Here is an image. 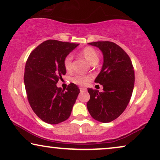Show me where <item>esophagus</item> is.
I'll use <instances>...</instances> for the list:
<instances>
[{
    "label": "esophagus",
    "mask_w": 160,
    "mask_h": 160,
    "mask_svg": "<svg viewBox=\"0 0 160 160\" xmlns=\"http://www.w3.org/2000/svg\"><path fill=\"white\" fill-rule=\"evenodd\" d=\"M80 92H86V88H84V87H80Z\"/></svg>",
    "instance_id": "1"
}]
</instances>
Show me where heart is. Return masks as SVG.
Masks as SVG:
<instances>
[{"mask_svg": "<svg viewBox=\"0 0 160 160\" xmlns=\"http://www.w3.org/2000/svg\"><path fill=\"white\" fill-rule=\"evenodd\" d=\"M81 54L86 59L88 60L90 63L94 64L97 63L99 60V54L98 52L94 49V48L90 47V46H87L82 50ZM72 60H73V56L72 54H68L65 57L63 60V66L64 68L66 71L69 72L72 69ZM91 79L89 76H85V75H75L74 78H72V81L77 85H80L82 86L86 83Z\"/></svg>", "mask_w": 160, "mask_h": 160, "instance_id": "heart-1", "label": "heart"}]
</instances>
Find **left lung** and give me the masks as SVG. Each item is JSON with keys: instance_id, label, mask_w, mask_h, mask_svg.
I'll return each instance as SVG.
<instances>
[{"instance_id": "left-lung-1", "label": "left lung", "mask_w": 160, "mask_h": 160, "mask_svg": "<svg viewBox=\"0 0 160 160\" xmlns=\"http://www.w3.org/2000/svg\"><path fill=\"white\" fill-rule=\"evenodd\" d=\"M103 54L102 70L94 82L103 86V91L88 88L90 100L87 102L88 112L94 120L109 122L122 114L128 106L134 86V70L124 50L110 41L89 43Z\"/></svg>"}]
</instances>
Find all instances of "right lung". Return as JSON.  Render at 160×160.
<instances>
[{
    "mask_svg": "<svg viewBox=\"0 0 160 160\" xmlns=\"http://www.w3.org/2000/svg\"><path fill=\"white\" fill-rule=\"evenodd\" d=\"M79 45L48 40L30 53L26 62L24 84L30 106L40 120L58 124L70 117L80 89L74 83L66 91L57 87L66 74L65 57Z\"/></svg>",
    "mask_w": 160,
    "mask_h": 160,
    "instance_id": "add662e5",
    "label": "right lung"
}]
</instances>
